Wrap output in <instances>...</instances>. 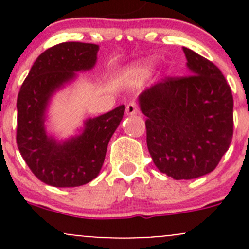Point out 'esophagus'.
I'll list each match as a JSON object with an SVG mask.
<instances>
[{"label":"esophagus","mask_w":249,"mask_h":249,"mask_svg":"<svg viewBox=\"0 0 249 249\" xmlns=\"http://www.w3.org/2000/svg\"><path fill=\"white\" fill-rule=\"evenodd\" d=\"M139 112V107H137V104L135 101H131L127 104L126 106V113L129 115H134Z\"/></svg>","instance_id":"esophagus-1"}]
</instances>
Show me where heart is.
Segmentation results:
<instances>
[{"instance_id":"b5f03b06","label":"heart","mask_w":249,"mask_h":249,"mask_svg":"<svg viewBox=\"0 0 249 249\" xmlns=\"http://www.w3.org/2000/svg\"><path fill=\"white\" fill-rule=\"evenodd\" d=\"M147 65H142V66L140 67V70H142V71H144V70H147Z\"/></svg>"}]
</instances>
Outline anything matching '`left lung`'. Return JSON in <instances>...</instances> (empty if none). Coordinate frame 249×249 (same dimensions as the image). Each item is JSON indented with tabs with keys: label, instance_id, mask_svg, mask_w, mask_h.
<instances>
[{
	"label": "left lung",
	"instance_id": "1",
	"mask_svg": "<svg viewBox=\"0 0 249 249\" xmlns=\"http://www.w3.org/2000/svg\"><path fill=\"white\" fill-rule=\"evenodd\" d=\"M183 50L190 74L165 77L140 96L150 157L160 172L177 180L212 172L233 134L230 85L212 61Z\"/></svg>",
	"mask_w": 249,
	"mask_h": 249
}]
</instances>
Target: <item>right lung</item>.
<instances>
[{"mask_svg":"<svg viewBox=\"0 0 249 249\" xmlns=\"http://www.w3.org/2000/svg\"><path fill=\"white\" fill-rule=\"evenodd\" d=\"M99 46L64 42L42 53L25 78L17 100V144L32 173L57 188L84 185L97 177L107 145L120 124L125 106L85 123L82 135L57 143L44 130V112L53 92L78 71L94 67Z\"/></svg>","mask_w":249,"mask_h":249,"instance_id":"add662e5","label":"right lung"}]
</instances>
